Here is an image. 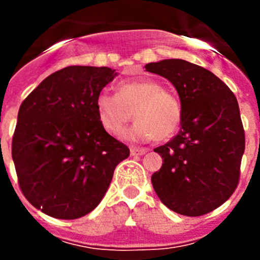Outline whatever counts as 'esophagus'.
<instances>
[{
	"instance_id": "esophagus-1",
	"label": "esophagus",
	"mask_w": 260,
	"mask_h": 260,
	"mask_svg": "<svg viewBox=\"0 0 260 260\" xmlns=\"http://www.w3.org/2000/svg\"><path fill=\"white\" fill-rule=\"evenodd\" d=\"M130 152H132L133 156H142L147 152V148H143V147H132Z\"/></svg>"
}]
</instances>
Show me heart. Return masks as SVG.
<instances>
[{
    "instance_id": "obj_1",
    "label": "heart",
    "mask_w": 260,
    "mask_h": 260,
    "mask_svg": "<svg viewBox=\"0 0 260 260\" xmlns=\"http://www.w3.org/2000/svg\"><path fill=\"white\" fill-rule=\"evenodd\" d=\"M137 122L122 133L128 141L148 142L169 139L181 123L182 107L172 92L165 91L155 79L121 82L117 93L102 91L96 98V113L103 127L119 135L133 118Z\"/></svg>"
}]
</instances>
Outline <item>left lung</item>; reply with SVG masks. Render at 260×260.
<instances>
[{
  "instance_id": "8db88e82",
  "label": "left lung",
  "mask_w": 260,
  "mask_h": 260,
  "mask_svg": "<svg viewBox=\"0 0 260 260\" xmlns=\"http://www.w3.org/2000/svg\"><path fill=\"white\" fill-rule=\"evenodd\" d=\"M177 89L182 107L180 133L155 148L162 157L151 177L169 210L202 216L231 198L240 180L245 132L237 99L210 70L185 59L147 63Z\"/></svg>"
}]
</instances>
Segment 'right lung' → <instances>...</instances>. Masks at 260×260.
<instances>
[{
    "label": "right lung",
    "instance_id": "add662e5",
    "mask_svg": "<svg viewBox=\"0 0 260 260\" xmlns=\"http://www.w3.org/2000/svg\"><path fill=\"white\" fill-rule=\"evenodd\" d=\"M116 75L110 68L68 66L20 105L11 155L23 195L41 212L73 220L95 210L130 155L96 113V98Z\"/></svg>",
    "mask_w": 260,
    "mask_h": 260
}]
</instances>
